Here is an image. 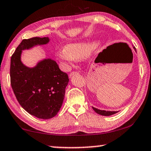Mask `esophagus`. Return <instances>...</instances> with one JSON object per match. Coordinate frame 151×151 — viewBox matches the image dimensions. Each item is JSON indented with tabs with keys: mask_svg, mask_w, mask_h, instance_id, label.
Listing matches in <instances>:
<instances>
[{
	"mask_svg": "<svg viewBox=\"0 0 151 151\" xmlns=\"http://www.w3.org/2000/svg\"><path fill=\"white\" fill-rule=\"evenodd\" d=\"M79 74L77 72H72L70 74V77H72V76L73 75H74V74Z\"/></svg>",
	"mask_w": 151,
	"mask_h": 151,
	"instance_id": "1",
	"label": "esophagus"
}]
</instances>
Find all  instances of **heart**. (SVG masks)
Here are the masks:
<instances>
[{
  "instance_id": "b5f03b06",
  "label": "heart",
  "mask_w": 151,
  "mask_h": 151,
  "mask_svg": "<svg viewBox=\"0 0 151 151\" xmlns=\"http://www.w3.org/2000/svg\"><path fill=\"white\" fill-rule=\"evenodd\" d=\"M96 43L93 41L76 42L69 43L57 52L58 59L66 65H70L76 59H82L89 55L96 47Z\"/></svg>"
}]
</instances>
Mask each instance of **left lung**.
<instances>
[{
	"mask_svg": "<svg viewBox=\"0 0 151 151\" xmlns=\"http://www.w3.org/2000/svg\"><path fill=\"white\" fill-rule=\"evenodd\" d=\"M134 49L136 51V48L134 47ZM92 108H93V110L96 112V113L101 114V115H103V116H110L112 115V114H114L116 113V112H118L116 111H106V110H101L94 107H92Z\"/></svg>",
	"mask_w": 151,
	"mask_h": 151,
	"instance_id": "8db88e82",
	"label": "left lung"
}]
</instances>
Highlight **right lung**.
Listing matches in <instances>:
<instances>
[{
  "label": "right lung",
  "mask_w": 151,
  "mask_h": 151,
  "mask_svg": "<svg viewBox=\"0 0 151 151\" xmlns=\"http://www.w3.org/2000/svg\"><path fill=\"white\" fill-rule=\"evenodd\" d=\"M48 37L23 39L11 57L10 81L17 99L32 115L43 119L54 117L59 111L69 79L51 59L39 61L34 68L21 62L22 50L45 45Z\"/></svg>",
  "instance_id": "add662e5"
}]
</instances>
